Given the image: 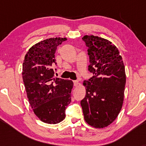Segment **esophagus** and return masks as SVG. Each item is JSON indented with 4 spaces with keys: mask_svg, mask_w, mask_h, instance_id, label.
I'll return each mask as SVG.
<instances>
[{
    "mask_svg": "<svg viewBox=\"0 0 146 146\" xmlns=\"http://www.w3.org/2000/svg\"><path fill=\"white\" fill-rule=\"evenodd\" d=\"M73 84H74V86L75 87L78 86L79 85H80V82H79L78 80H75V81H73Z\"/></svg>",
    "mask_w": 146,
    "mask_h": 146,
    "instance_id": "34e87169",
    "label": "esophagus"
}]
</instances>
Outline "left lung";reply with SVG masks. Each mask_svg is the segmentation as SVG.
<instances>
[{
  "mask_svg": "<svg viewBox=\"0 0 146 146\" xmlns=\"http://www.w3.org/2000/svg\"><path fill=\"white\" fill-rule=\"evenodd\" d=\"M88 47V71L93 76L85 80L86 95L82 100L84 117L88 125L103 128L116 119L124 98L125 72L119 51L104 38L84 36Z\"/></svg>",
  "mask_w": 146,
  "mask_h": 146,
  "instance_id": "obj_1",
  "label": "left lung"
}]
</instances>
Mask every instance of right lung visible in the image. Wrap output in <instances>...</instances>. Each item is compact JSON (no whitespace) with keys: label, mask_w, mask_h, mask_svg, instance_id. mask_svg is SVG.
Wrapping results in <instances>:
<instances>
[{"label":"right lung","mask_w":146,"mask_h":146,"mask_svg":"<svg viewBox=\"0 0 146 146\" xmlns=\"http://www.w3.org/2000/svg\"><path fill=\"white\" fill-rule=\"evenodd\" d=\"M66 38H51L36 43L25 55L23 80L29 104L40 120L56 124L65 118V110L71 103L73 82L54 78L57 46Z\"/></svg>","instance_id":"obj_1"}]
</instances>
